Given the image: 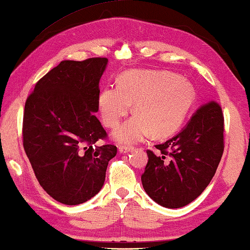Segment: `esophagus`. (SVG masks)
<instances>
[{"label": "esophagus", "instance_id": "34e87169", "mask_svg": "<svg viewBox=\"0 0 250 250\" xmlns=\"http://www.w3.org/2000/svg\"><path fill=\"white\" fill-rule=\"evenodd\" d=\"M118 150H120V153H122V154H126V153L132 152V150H134V147L133 146L121 145V146H118Z\"/></svg>", "mask_w": 250, "mask_h": 250}]
</instances>
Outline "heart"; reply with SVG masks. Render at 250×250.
Listing matches in <instances>:
<instances>
[{
	"mask_svg": "<svg viewBox=\"0 0 250 250\" xmlns=\"http://www.w3.org/2000/svg\"><path fill=\"white\" fill-rule=\"evenodd\" d=\"M195 89L189 82L169 72H125L118 86L105 87L98 97V108L104 124L115 128L132 110L137 115L115 132L118 141L135 143L155 132L167 136L179 128L195 102Z\"/></svg>",
	"mask_w": 250,
	"mask_h": 250,
	"instance_id": "b5f03b06",
	"label": "heart"
}]
</instances>
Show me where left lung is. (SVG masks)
<instances>
[{
  "label": "left lung",
  "instance_id": "obj_1",
  "mask_svg": "<svg viewBox=\"0 0 250 250\" xmlns=\"http://www.w3.org/2000/svg\"><path fill=\"white\" fill-rule=\"evenodd\" d=\"M147 150L142 175L147 195L159 205L179 208L193 202L210 183L224 153V114L215 101L196 110L176 136Z\"/></svg>",
  "mask_w": 250,
  "mask_h": 250
}]
</instances>
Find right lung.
I'll use <instances>...</instances> for the list:
<instances>
[{
    "label": "right lung",
    "instance_id": "right-lung-1",
    "mask_svg": "<svg viewBox=\"0 0 250 250\" xmlns=\"http://www.w3.org/2000/svg\"><path fill=\"white\" fill-rule=\"evenodd\" d=\"M106 57L62 61L35 84L23 114V147L43 189L57 202L79 205L104 185L117 147L100 145L107 133L94 115Z\"/></svg>",
    "mask_w": 250,
    "mask_h": 250
}]
</instances>
